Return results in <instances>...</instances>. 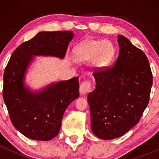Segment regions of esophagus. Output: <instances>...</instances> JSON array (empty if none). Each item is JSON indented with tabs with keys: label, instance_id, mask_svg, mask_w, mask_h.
<instances>
[{
	"label": "esophagus",
	"instance_id": "esophagus-1",
	"mask_svg": "<svg viewBox=\"0 0 159 159\" xmlns=\"http://www.w3.org/2000/svg\"><path fill=\"white\" fill-rule=\"evenodd\" d=\"M92 88V83H91L90 80H86V81H83L80 84L79 91L81 95H85L86 93H88L91 90Z\"/></svg>",
	"mask_w": 159,
	"mask_h": 159
}]
</instances>
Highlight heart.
I'll return each instance as SVG.
<instances>
[{
  "instance_id": "obj_1",
  "label": "heart",
  "mask_w": 159,
  "mask_h": 159,
  "mask_svg": "<svg viewBox=\"0 0 159 159\" xmlns=\"http://www.w3.org/2000/svg\"><path fill=\"white\" fill-rule=\"evenodd\" d=\"M114 48L109 41L92 40L81 47L78 55L81 61H94L98 67H105L111 63L114 56Z\"/></svg>"
}]
</instances>
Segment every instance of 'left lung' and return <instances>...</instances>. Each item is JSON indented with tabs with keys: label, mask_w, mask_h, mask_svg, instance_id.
<instances>
[{
	"label": "left lung",
	"mask_w": 159,
	"mask_h": 159,
	"mask_svg": "<svg viewBox=\"0 0 159 159\" xmlns=\"http://www.w3.org/2000/svg\"><path fill=\"white\" fill-rule=\"evenodd\" d=\"M120 52L112 67L93 75L96 88L87 96L91 129L101 139L119 138L139 122L149 103L152 74L142 50L118 35Z\"/></svg>",
	"instance_id": "left-lung-1"
}]
</instances>
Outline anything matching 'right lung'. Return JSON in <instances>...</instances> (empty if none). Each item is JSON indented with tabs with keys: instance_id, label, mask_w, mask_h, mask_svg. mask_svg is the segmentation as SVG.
Masks as SVG:
<instances>
[{
	"instance_id": "add662e5",
	"label": "right lung",
	"mask_w": 159,
	"mask_h": 159,
	"mask_svg": "<svg viewBox=\"0 0 159 159\" xmlns=\"http://www.w3.org/2000/svg\"><path fill=\"white\" fill-rule=\"evenodd\" d=\"M72 36L71 31L40 32L16 48L5 68L3 100L12 125L27 138L49 140L56 137L65 110L79 96L78 77L53 84L37 93L23 84L32 55L63 58Z\"/></svg>"
}]
</instances>
